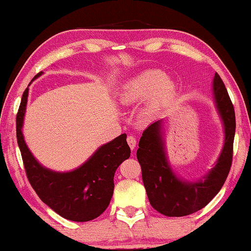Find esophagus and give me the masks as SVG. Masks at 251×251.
Listing matches in <instances>:
<instances>
[{"instance_id": "34e87169", "label": "esophagus", "mask_w": 251, "mask_h": 251, "mask_svg": "<svg viewBox=\"0 0 251 251\" xmlns=\"http://www.w3.org/2000/svg\"><path fill=\"white\" fill-rule=\"evenodd\" d=\"M136 137L135 136H133V135H129L128 137H127V143H128V145H129V147H130V150L131 151H134L135 150V147H136Z\"/></svg>"}]
</instances>
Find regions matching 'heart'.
I'll use <instances>...</instances> for the list:
<instances>
[{
  "instance_id": "heart-1",
  "label": "heart",
  "mask_w": 251,
  "mask_h": 251,
  "mask_svg": "<svg viewBox=\"0 0 251 251\" xmlns=\"http://www.w3.org/2000/svg\"><path fill=\"white\" fill-rule=\"evenodd\" d=\"M175 94V85L166 80V75L159 71H146L133 78L123 88L120 95L122 104L133 105L148 100L150 112L159 109Z\"/></svg>"
}]
</instances>
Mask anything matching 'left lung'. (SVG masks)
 I'll return each mask as SVG.
<instances>
[{
    "instance_id": "obj_1",
    "label": "left lung",
    "mask_w": 251,
    "mask_h": 251,
    "mask_svg": "<svg viewBox=\"0 0 251 251\" xmlns=\"http://www.w3.org/2000/svg\"><path fill=\"white\" fill-rule=\"evenodd\" d=\"M216 107L225 128V143L215 167L202 179L187 181L177 177L169 165L163 138V120L144 130L137 150L143 182L151 207L167 217H182L207 206L222 189L230 171L236 130L235 109L226 86L216 73L214 77Z\"/></svg>"
}]
</instances>
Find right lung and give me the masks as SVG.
I'll list each match as a JSON object with an SVG mask.
<instances>
[{"label":"right lung","instance_id":"right-lung-1","mask_svg":"<svg viewBox=\"0 0 251 251\" xmlns=\"http://www.w3.org/2000/svg\"><path fill=\"white\" fill-rule=\"evenodd\" d=\"M41 74L42 72L34 78ZM27 96L28 88L23 93L16 115V138L29 184L41 201L63 218L73 222H88L97 218L112 199L116 169L130 156L126 134L100 146L74 171H50L34 158L24 141L22 127Z\"/></svg>","mask_w":251,"mask_h":251}]
</instances>
